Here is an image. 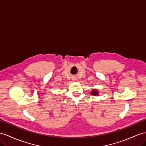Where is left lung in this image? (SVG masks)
Wrapping results in <instances>:
<instances>
[{"instance_id":"left-lung-1","label":"left lung","mask_w":146,"mask_h":146,"mask_svg":"<svg viewBox=\"0 0 146 146\" xmlns=\"http://www.w3.org/2000/svg\"><path fill=\"white\" fill-rule=\"evenodd\" d=\"M91 94L93 96H98L99 95V92H98V90H97V89H93Z\"/></svg>"}]
</instances>
